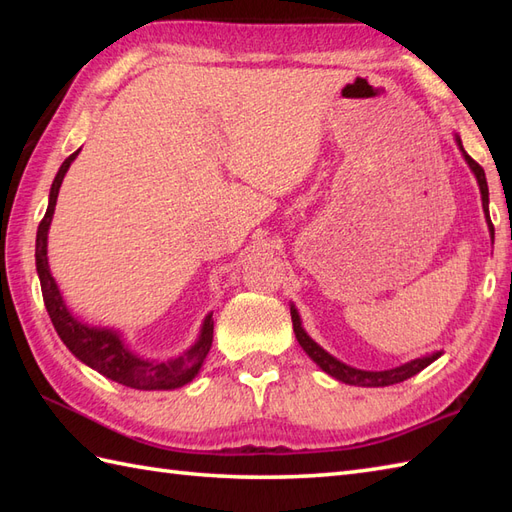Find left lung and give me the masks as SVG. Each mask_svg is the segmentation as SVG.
<instances>
[{
  "instance_id": "obj_1",
  "label": "left lung",
  "mask_w": 512,
  "mask_h": 512,
  "mask_svg": "<svg viewBox=\"0 0 512 512\" xmlns=\"http://www.w3.org/2000/svg\"><path fill=\"white\" fill-rule=\"evenodd\" d=\"M455 140H458V147L462 149V156L466 160V165L471 167V171L475 173L477 178V184H480V193H482V209L486 213V222H488V231H491V237H495V228H493V222L491 217H488V184H486V173L484 169L477 165V162L466 154L464 147H462V140L455 136ZM290 314H292V328H295V336L299 345L303 347V352H306L314 363H317L325 374H330L332 378L341 380V383L345 385H358V387H387V385H396V383H402V380H407L411 376H416L418 372H422L424 367L431 365L436 358H440L442 352H433L429 356H422V358H416V361H409L405 365L400 367H391V369H383V372H367V369H356V367H350L341 363L339 358H334L332 354H328L323 350V347L319 343H314L308 332L303 330L301 325V319H299V312L295 306H290Z\"/></svg>"
}]
</instances>
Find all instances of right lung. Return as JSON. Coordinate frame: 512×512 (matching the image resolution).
<instances>
[{
  "label": "right lung",
  "mask_w": 512,
  "mask_h": 512,
  "mask_svg": "<svg viewBox=\"0 0 512 512\" xmlns=\"http://www.w3.org/2000/svg\"><path fill=\"white\" fill-rule=\"evenodd\" d=\"M81 149H76L72 156L63 160L57 176L50 187L48 198V211L37 228V244H35V262H37V275L41 281L43 303L50 314V321L54 330L61 336L65 347L79 358L81 363L96 369V372L107 376L118 385L132 387V389H178L182 385L191 383L198 376L200 367L204 363L206 354L211 350L213 343V314H206V319L200 328V336L187 352H182L169 361H147L140 358L125 345L123 336L116 330L107 328H94L72 317V312L65 306V301L59 292L57 281L50 275L48 266V228L54 215V206H57V195L61 189V182L68 173L72 160L79 156Z\"/></svg>",
  "instance_id": "right-lung-1"
}]
</instances>
